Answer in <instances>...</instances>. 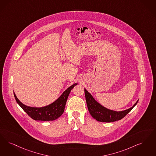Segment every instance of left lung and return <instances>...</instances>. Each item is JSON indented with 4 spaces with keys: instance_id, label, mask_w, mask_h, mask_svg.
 I'll return each instance as SVG.
<instances>
[{
    "instance_id": "obj_1",
    "label": "left lung",
    "mask_w": 156,
    "mask_h": 156,
    "mask_svg": "<svg viewBox=\"0 0 156 156\" xmlns=\"http://www.w3.org/2000/svg\"><path fill=\"white\" fill-rule=\"evenodd\" d=\"M84 91L89 112L94 119L100 122H112L123 119L127 114L131 112V110L136 105L138 102L137 100L132 107L124 111H114L101 105L94 99L92 94L88 92L86 89H84Z\"/></svg>"
}]
</instances>
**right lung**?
Listing matches in <instances>:
<instances>
[{
  "mask_svg": "<svg viewBox=\"0 0 156 156\" xmlns=\"http://www.w3.org/2000/svg\"><path fill=\"white\" fill-rule=\"evenodd\" d=\"M76 85L77 83H74L71 85L67 88L56 101L49 105L42 107H32L26 106L19 100L14 92V96L19 106L31 119L36 121H53L62 115L69 94L71 89Z\"/></svg>",
  "mask_w": 156,
  "mask_h": 156,
  "instance_id": "right-lung-1",
  "label": "right lung"
}]
</instances>
